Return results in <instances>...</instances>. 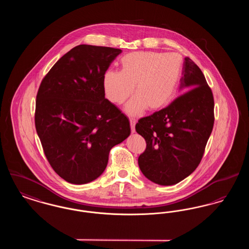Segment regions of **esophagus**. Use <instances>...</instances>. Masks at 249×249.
Returning a JSON list of instances; mask_svg holds the SVG:
<instances>
[{
  "instance_id": "esophagus-1",
  "label": "esophagus",
  "mask_w": 249,
  "mask_h": 249,
  "mask_svg": "<svg viewBox=\"0 0 249 249\" xmlns=\"http://www.w3.org/2000/svg\"><path fill=\"white\" fill-rule=\"evenodd\" d=\"M135 123H136V120L134 119H130V130L131 132H135Z\"/></svg>"
}]
</instances>
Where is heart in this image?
<instances>
[{"label":"heart","mask_w":249,"mask_h":249,"mask_svg":"<svg viewBox=\"0 0 249 249\" xmlns=\"http://www.w3.org/2000/svg\"><path fill=\"white\" fill-rule=\"evenodd\" d=\"M182 58L177 53L131 52L120 59V71L108 70L103 77L107 99L116 105L135 96L126 105V112L138 115L145 108L157 111L170 102L178 87Z\"/></svg>","instance_id":"1"}]
</instances>
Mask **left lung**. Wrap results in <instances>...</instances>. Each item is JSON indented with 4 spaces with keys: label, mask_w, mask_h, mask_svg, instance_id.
I'll return each mask as SVG.
<instances>
[{
    "label": "left lung",
    "mask_w": 249,
    "mask_h": 249,
    "mask_svg": "<svg viewBox=\"0 0 249 249\" xmlns=\"http://www.w3.org/2000/svg\"><path fill=\"white\" fill-rule=\"evenodd\" d=\"M179 89L187 91L135 125L146 142L138 158L140 170L161 186L178 184L195 171L213 130V93L189 57L183 63Z\"/></svg>",
    "instance_id": "left-lung-1"
}]
</instances>
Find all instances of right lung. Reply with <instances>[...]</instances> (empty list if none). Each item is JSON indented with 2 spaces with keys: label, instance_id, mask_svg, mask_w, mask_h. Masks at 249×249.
I'll return each instance as SVG.
<instances>
[{
  "label": "right lung",
  "instance_id": "add662e5",
  "mask_svg": "<svg viewBox=\"0 0 249 249\" xmlns=\"http://www.w3.org/2000/svg\"><path fill=\"white\" fill-rule=\"evenodd\" d=\"M119 48H71L43 78L36 128L49 164L71 184H87L107 168L109 152L130 134V122L105 97L103 77Z\"/></svg>",
  "mask_w": 249,
  "mask_h": 249
}]
</instances>
